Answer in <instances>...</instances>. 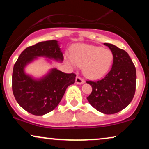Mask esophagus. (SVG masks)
I'll list each match as a JSON object with an SVG mask.
<instances>
[{
	"label": "esophagus",
	"mask_w": 149,
	"mask_h": 149,
	"mask_svg": "<svg viewBox=\"0 0 149 149\" xmlns=\"http://www.w3.org/2000/svg\"><path fill=\"white\" fill-rule=\"evenodd\" d=\"M76 83H77V84L81 85V84H83V83H85V80H83L82 78H80V76H77L76 78Z\"/></svg>",
	"instance_id": "esophagus-1"
}]
</instances>
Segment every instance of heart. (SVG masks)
<instances>
[{"mask_svg": "<svg viewBox=\"0 0 149 149\" xmlns=\"http://www.w3.org/2000/svg\"><path fill=\"white\" fill-rule=\"evenodd\" d=\"M113 56L110 49L98 46L78 44L71 51L72 65L83 66V73L90 79H99L107 74L111 66Z\"/></svg>", "mask_w": 149, "mask_h": 149, "instance_id": "heart-1", "label": "heart"}]
</instances>
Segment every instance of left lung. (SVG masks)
Listing matches in <instances>:
<instances>
[{
    "mask_svg": "<svg viewBox=\"0 0 149 149\" xmlns=\"http://www.w3.org/2000/svg\"><path fill=\"white\" fill-rule=\"evenodd\" d=\"M113 56L112 68L103 79L87 81L92 91L87 97L98 111L113 114L127 107L136 90V69L127 52L110 43H104Z\"/></svg>",
    "mask_w": 149,
    "mask_h": 149,
    "instance_id": "obj_1",
    "label": "left lung"
}]
</instances>
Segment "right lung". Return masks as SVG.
<instances>
[{
	"mask_svg": "<svg viewBox=\"0 0 149 149\" xmlns=\"http://www.w3.org/2000/svg\"><path fill=\"white\" fill-rule=\"evenodd\" d=\"M61 61L62 52L57 40L38 42L26 48L13 67V92L19 105L35 116L52 111L61 102L66 88L75 83L76 74L65 73L54 68L40 78L25 73V67L38 57Z\"/></svg>",
	"mask_w": 149,
	"mask_h": 149,
	"instance_id": "right-lung-1",
	"label": "right lung"
}]
</instances>
